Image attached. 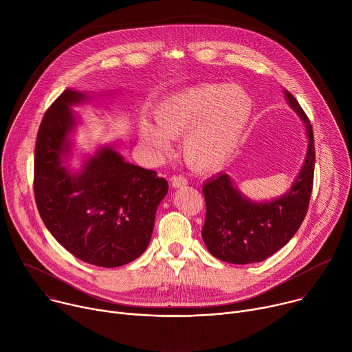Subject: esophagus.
Here are the masks:
<instances>
[{
	"label": "esophagus",
	"mask_w": 352,
	"mask_h": 352,
	"mask_svg": "<svg viewBox=\"0 0 352 352\" xmlns=\"http://www.w3.org/2000/svg\"><path fill=\"white\" fill-rule=\"evenodd\" d=\"M171 182L174 188H179V186H185L188 184V179L184 175H174L171 178Z\"/></svg>",
	"instance_id": "1"
}]
</instances>
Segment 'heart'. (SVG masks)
<instances>
[{
	"label": "heart",
	"mask_w": 352,
	"mask_h": 352,
	"mask_svg": "<svg viewBox=\"0 0 352 352\" xmlns=\"http://www.w3.org/2000/svg\"><path fill=\"white\" fill-rule=\"evenodd\" d=\"M250 94L227 83H205L175 93L159 104L157 125L142 120V140L155 150L170 148V138H184V157L196 171H216L238 148L252 118Z\"/></svg>",
	"instance_id": "obj_1"
}]
</instances>
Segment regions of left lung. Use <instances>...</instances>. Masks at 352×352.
I'll use <instances>...</instances> for the list:
<instances>
[{"label":"left lung","mask_w":352,"mask_h":352,"mask_svg":"<svg viewBox=\"0 0 352 352\" xmlns=\"http://www.w3.org/2000/svg\"><path fill=\"white\" fill-rule=\"evenodd\" d=\"M285 97L304 120L309 138L305 163L289 190L272 202H250L224 173L202 188L206 200L202 236L209 252L223 262L248 265L267 259L295 235L307 216L315 173L314 131L296 98L288 90Z\"/></svg>","instance_id":"left-lung-1"}]
</instances>
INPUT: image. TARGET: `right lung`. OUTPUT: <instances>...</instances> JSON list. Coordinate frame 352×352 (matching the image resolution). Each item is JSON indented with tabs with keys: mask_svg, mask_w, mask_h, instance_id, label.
I'll list each match as a JSON object with an SVG mask.
<instances>
[{
	"mask_svg": "<svg viewBox=\"0 0 352 352\" xmlns=\"http://www.w3.org/2000/svg\"><path fill=\"white\" fill-rule=\"evenodd\" d=\"M82 98L80 91L64 90L41 120L34 199L43 223L68 252L94 266L118 267L146 250L168 182L153 170L124 162L110 147L100 148L80 173L61 166L75 125L69 106Z\"/></svg>",
	"mask_w": 352,
	"mask_h": 352,
	"instance_id": "right-lung-1",
	"label": "right lung"
}]
</instances>
